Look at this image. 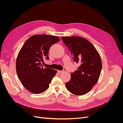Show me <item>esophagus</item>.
Listing matches in <instances>:
<instances>
[{
  "label": "esophagus",
  "instance_id": "34e87169",
  "mask_svg": "<svg viewBox=\"0 0 123 123\" xmlns=\"http://www.w3.org/2000/svg\"><path fill=\"white\" fill-rule=\"evenodd\" d=\"M57 72H58V73H60L62 72V71H61V70H57Z\"/></svg>",
  "mask_w": 123,
  "mask_h": 123
}]
</instances>
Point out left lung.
<instances>
[{"label":"left lung","mask_w":123,"mask_h":123,"mask_svg":"<svg viewBox=\"0 0 123 123\" xmlns=\"http://www.w3.org/2000/svg\"><path fill=\"white\" fill-rule=\"evenodd\" d=\"M69 49L74 61L80 64L66 83L68 91L76 95H83L97 82L102 70L100 56L93 44L85 38L78 36L62 37Z\"/></svg>","instance_id":"8db88e82"}]
</instances>
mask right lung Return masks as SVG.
Returning <instances> with one entry per match:
<instances>
[{"instance_id": "1", "label": "right lung", "mask_w": 123, "mask_h": 123, "mask_svg": "<svg viewBox=\"0 0 123 123\" xmlns=\"http://www.w3.org/2000/svg\"><path fill=\"white\" fill-rule=\"evenodd\" d=\"M60 40L55 36L45 34L32 36L25 41L19 51L16 62L17 76L29 91L40 94L49 88L57 71L43 68V60H49L51 46Z\"/></svg>"}]
</instances>
